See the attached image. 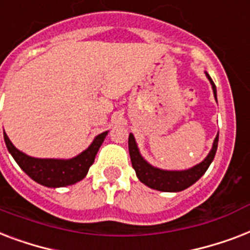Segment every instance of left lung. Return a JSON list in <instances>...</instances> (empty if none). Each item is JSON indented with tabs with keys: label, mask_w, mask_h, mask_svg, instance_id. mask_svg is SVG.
I'll list each match as a JSON object with an SVG mask.
<instances>
[{
	"label": "left lung",
	"mask_w": 250,
	"mask_h": 250,
	"mask_svg": "<svg viewBox=\"0 0 250 250\" xmlns=\"http://www.w3.org/2000/svg\"><path fill=\"white\" fill-rule=\"evenodd\" d=\"M206 77L211 83L214 96L216 99L215 84H214L212 79L210 78V75L208 73H206ZM218 141H219V134H216L214 143H212L211 151L208 152L206 159L197 164V166H194V167L185 169V171H164V169L152 167L151 164H148L146 160L143 159L142 155L139 154L134 135L129 134V154H130L131 166L134 168L139 181L147 185L148 188L160 191H181L190 187V185H193L195 181H198L204 176L205 172L208 171V168L210 167V164H211V162L214 160V156H215L216 148H218Z\"/></svg>",
	"instance_id": "8db88e82"
}]
</instances>
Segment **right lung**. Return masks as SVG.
Segmentation results:
<instances>
[{
	"mask_svg": "<svg viewBox=\"0 0 250 250\" xmlns=\"http://www.w3.org/2000/svg\"><path fill=\"white\" fill-rule=\"evenodd\" d=\"M108 131L96 135L94 142L91 143L87 150L81 152L73 159H39L26 155L19 151L18 148L11 143L6 133H3V139L11 156L18 163V166L30 176L31 179L40 185L48 188H61L73 185L84 179L88 172V168L92 166L95 156L99 148L104 142Z\"/></svg>",
	"mask_w": 250,
	"mask_h": 250,
	"instance_id": "obj_1",
	"label": "right lung"
}]
</instances>
